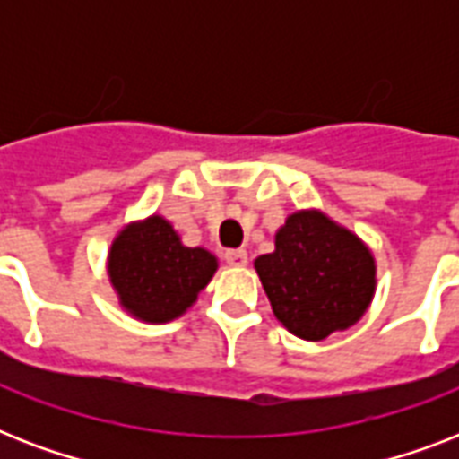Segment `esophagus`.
<instances>
[{"mask_svg":"<svg viewBox=\"0 0 459 459\" xmlns=\"http://www.w3.org/2000/svg\"><path fill=\"white\" fill-rule=\"evenodd\" d=\"M226 262H229L230 266H245L247 264V252L245 250H226Z\"/></svg>","mask_w":459,"mask_h":459,"instance_id":"obj_1","label":"esophagus"}]
</instances>
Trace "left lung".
Returning a JSON list of instances; mask_svg holds the SVG:
<instances>
[{"mask_svg": "<svg viewBox=\"0 0 459 459\" xmlns=\"http://www.w3.org/2000/svg\"><path fill=\"white\" fill-rule=\"evenodd\" d=\"M276 319L305 341L352 326L374 295V257L350 230L316 212L288 216L276 250L255 262Z\"/></svg>", "mask_w": 459, "mask_h": 459, "instance_id": "1", "label": "left lung"}]
</instances>
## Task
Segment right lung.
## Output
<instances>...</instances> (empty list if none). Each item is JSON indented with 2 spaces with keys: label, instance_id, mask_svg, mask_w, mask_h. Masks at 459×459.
I'll return each instance as SVG.
<instances>
[{
  "label": "right lung",
  "instance_id": "obj_1",
  "mask_svg": "<svg viewBox=\"0 0 459 459\" xmlns=\"http://www.w3.org/2000/svg\"><path fill=\"white\" fill-rule=\"evenodd\" d=\"M214 272V255L186 247L161 216L133 223L111 245V283L121 305L143 321L176 319L197 300Z\"/></svg>",
  "mask_w": 459,
  "mask_h": 459
}]
</instances>
